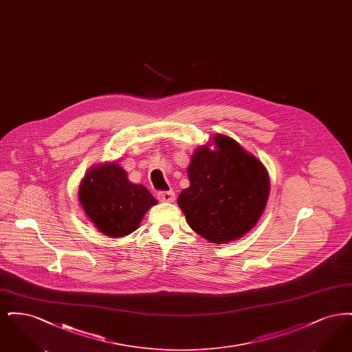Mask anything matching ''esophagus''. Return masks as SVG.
Masks as SVG:
<instances>
[{
  "mask_svg": "<svg viewBox=\"0 0 352 352\" xmlns=\"http://www.w3.org/2000/svg\"><path fill=\"white\" fill-rule=\"evenodd\" d=\"M157 197H158V199L162 201H174L175 199V192L174 191H171V190H168V191H160L158 194H157Z\"/></svg>",
  "mask_w": 352,
  "mask_h": 352,
  "instance_id": "obj_1",
  "label": "esophagus"
}]
</instances>
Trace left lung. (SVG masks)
<instances>
[{
  "mask_svg": "<svg viewBox=\"0 0 352 352\" xmlns=\"http://www.w3.org/2000/svg\"><path fill=\"white\" fill-rule=\"evenodd\" d=\"M215 151L201 146L187 168L190 187L178 197L188 226L211 243L247 234L261 217L269 195L263 164L234 140L215 135Z\"/></svg>",
  "mask_w": 352,
  "mask_h": 352,
  "instance_id": "1",
  "label": "left lung"
}]
</instances>
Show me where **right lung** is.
Segmentation results:
<instances>
[{
    "label": "right lung",
    "mask_w": 352,
    "mask_h": 352,
    "mask_svg": "<svg viewBox=\"0 0 352 352\" xmlns=\"http://www.w3.org/2000/svg\"><path fill=\"white\" fill-rule=\"evenodd\" d=\"M79 201L96 228L112 237L133 232L157 203L148 188L129 182L125 170L116 164L91 170L79 187Z\"/></svg>",
    "instance_id": "add662e5"
}]
</instances>
